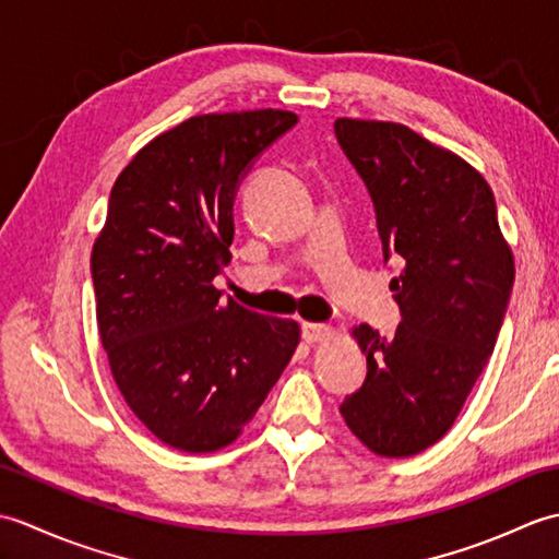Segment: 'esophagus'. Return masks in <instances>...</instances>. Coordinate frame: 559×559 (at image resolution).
<instances>
[{
  "instance_id": "esophagus-1",
  "label": "esophagus",
  "mask_w": 559,
  "mask_h": 559,
  "mask_svg": "<svg viewBox=\"0 0 559 559\" xmlns=\"http://www.w3.org/2000/svg\"><path fill=\"white\" fill-rule=\"evenodd\" d=\"M329 334H331V329H329L326 324H310V322L302 324V338H305L307 343L324 341Z\"/></svg>"
}]
</instances>
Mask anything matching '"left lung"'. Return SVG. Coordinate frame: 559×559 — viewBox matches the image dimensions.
I'll list each match as a JSON object with an SVG mask.
<instances>
[{
  "label": "left lung",
  "instance_id": "1",
  "mask_svg": "<svg viewBox=\"0 0 559 559\" xmlns=\"http://www.w3.org/2000/svg\"><path fill=\"white\" fill-rule=\"evenodd\" d=\"M341 151L372 199L401 312L386 338L360 324L367 377L343 399L350 432L374 454L413 456L454 425L495 350L514 286V259L495 194L454 153L394 122H334Z\"/></svg>",
  "mask_w": 559,
  "mask_h": 559
}]
</instances>
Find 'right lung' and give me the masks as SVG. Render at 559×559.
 <instances>
[{
    "label": "right lung",
    "instance_id": "obj_1",
    "mask_svg": "<svg viewBox=\"0 0 559 559\" xmlns=\"http://www.w3.org/2000/svg\"><path fill=\"white\" fill-rule=\"evenodd\" d=\"M298 124L283 110L199 115L141 148L93 245L98 334L129 408L175 449L230 444L300 341L293 319L223 300L240 182Z\"/></svg>",
    "mask_w": 559,
    "mask_h": 559
}]
</instances>
